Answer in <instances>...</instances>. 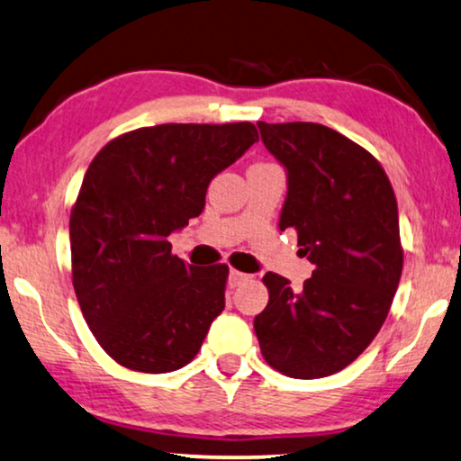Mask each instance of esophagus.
I'll return each mask as SVG.
<instances>
[{
	"instance_id": "esophagus-1",
	"label": "esophagus",
	"mask_w": 461,
	"mask_h": 461,
	"mask_svg": "<svg viewBox=\"0 0 461 461\" xmlns=\"http://www.w3.org/2000/svg\"><path fill=\"white\" fill-rule=\"evenodd\" d=\"M249 280V276L242 274V271H236V269H230V282L233 284V286H238V284H242Z\"/></svg>"
}]
</instances>
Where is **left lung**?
<instances>
[{"mask_svg": "<svg viewBox=\"0 0 461 461\" xmlns=\"http://www.w3.org/2000/svg\"><path fill=\"white\" fill-rule=\"evenodd\" d=\"M257 125L286 171L280 230H296L301 255L315 269L301 290L265 274L269 303L255 332L277 372L323 378L366 351L391 309L403 269L397 198L378 160L334 129Z\"/></svg>", "mask_w": 461, "mask_h": 461, "instance_id": "1", "label": "left lung"}]
</instances>
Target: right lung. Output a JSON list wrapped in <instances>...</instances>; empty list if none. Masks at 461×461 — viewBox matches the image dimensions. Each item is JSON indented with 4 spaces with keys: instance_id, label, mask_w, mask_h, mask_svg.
<instances>
[{
    "instance_id": "right-lung-1",
    "label": "right lung",
    "mask_w": 461,
    "mask_h": 461,
    "mask_svg": "<svg viewBox=\"0 0 461 461\" xmlns=\"http://www.w3.org/2000/svg\"><path fill=\"white\" fill-rule=\"evenodd\" d=\"M257 140L252 122H168L121 135L92 160L70 212L73 286L116 363L165 374L196 357L225 309L228 265H187L168 236L203 212L211 179Z\"/></svg>"
}]
</instances>
